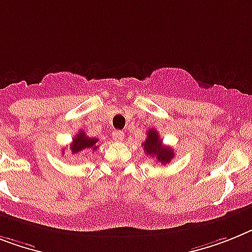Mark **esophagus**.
I'll list each match as a JSON object with an SVG mask.
<instances>
[{
	"label": "esophagus",
	"mask_w": 252,
	"mask_h": 252,
	"mask_svg": "<svg viewBox=\"0 0 252 252\" xmlns=\"http://www.w3.org/2000/svg\"><path fill=\"white\" fill-rule=\"evenodd\" d=\"M124 136H125V134L120 130L114 131V132H113V139L116 141H122V140H124Z\"/></svg>",
	"instance_id": "esophagus-1"
}]
</instances>
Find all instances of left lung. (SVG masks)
<instances>
[{
    "instance_id": "1",
    "label": "left lung",
    "mask_w": 252,
    "mask_h": 252,
    "mask_svg": "<svg viewBox=\"0 0 252 252\" xmlns=\"http://www.w3.org/2000/svg\"><path fill=\"white\" fill-rule=\"evenodd\" d=\"M143 148L147 156L155 157L158 163L161 165H166L168 162L174 158V152L171 148L165 147L162 144V140L159 139L158 132L156 130H149L147 134V139L143 143Z\"/></svg>"
}]
</instances>
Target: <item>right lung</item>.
<instances>
[{
    "mask_svg": "<svg viewBox=\"0 0 252 252\" xmlns=\"http://www.w3.org/2000/svg\"><path fill=\"white\" fill-rule=\"evenodd\" d=\"M96 143H97V139L87 136V135L85 134V131L81 130L80 132H78V134L73 138L69 148H70V152H72L73 155H78L80 152L86 151V149H91V151L97 149Z\"/></svg>",
    "mask_w": 252,
    "mask_h": 252,
    "instance_id": "1",
    "label": "right lung"
}]
</instances>
